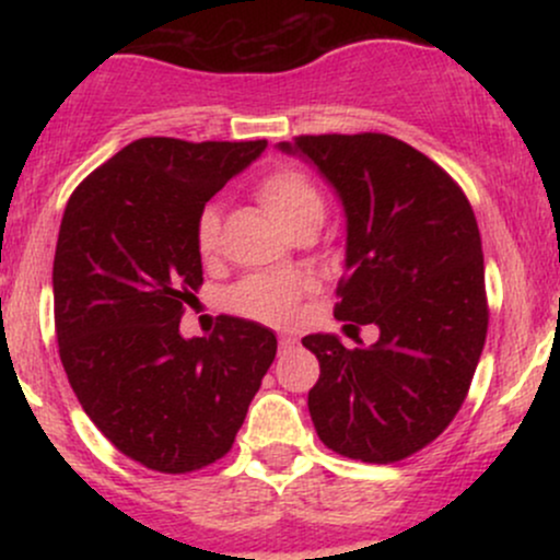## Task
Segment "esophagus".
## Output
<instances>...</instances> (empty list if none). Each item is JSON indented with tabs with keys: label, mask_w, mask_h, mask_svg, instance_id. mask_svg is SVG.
<instances>
[{
	"label": "esophagus",
	"mask_w": 560,
	"mask_h": 560,
	"mask_svg": "<svg viewBox=\"0 0 560 560\" xmlns=\"http://www.w3.org/2000/svg\"><path fill=\"white\" fill-rule=\"evenodd\" d=\"M292 347H298V337H292V334H281V337H279V350L287 352V350H292Z\"/></svg>",
	"instance_id": "34e87169"
}]
</instances>
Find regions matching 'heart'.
<instances>
[{"mask_svg":"<svg viewBox=\"0 0 560 560\" xmlns=\"http://www.w3.org/2000/svg\"><path fill=\"white\" fill-rule=\"evenodd\" d=\"M258 199L266 213L289 234L302 226H320L326 213L318 186L294 168L268 173L258 184ZM218 231H221V213L215 205H208L199 210L195 226V242L202 258H210L218 249ZM302 289H305V281L298 276L255 273L231 289L229 302L242 316L266 320V324H287L298 311Z\"/></svg>","mask_w":560,"mask_h":560,"instance_id":"1","label":"heart"}]
</instances>
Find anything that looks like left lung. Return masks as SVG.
<instances>
[{"instance_id": "1", "label": "left lung", "mask_w": 560, "mask_h": 560, "mask_svg": "<svg viewBox=\"0 0 560 560\" xmlns=\"http://www.w3.org/2000/svg\"><path fill=\"white\" fill-rule=\"evenodd\" d=\"M311 163L345 210V279L334 316L374 324V345L347 350L307 334L320 376L307 392L326 447L392 464L436 440L466 400L487 337L485 258L460 186L387 133L281 141Z\"/></svg>"}]
</instances>
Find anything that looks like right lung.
Masks as SVG:
<instances>
[{"label": "right lung", "mask_w": 560, "mask_h": 560, "mask_svg": "<svg viewBox=\"0 0 560 560\" xmlns=\"http://www.w3.org/2000/svg\"><path fill=\"white\" fill-rule=\"evenodd\" d=\"M266 147L137 139L68 199L52 268L62 369L96 429L152 471L223 458L276 358V334L247 318L178 331L202 284L199 210Z\"/></svg>", "instance_id": "add662e5"}]
</instances>
